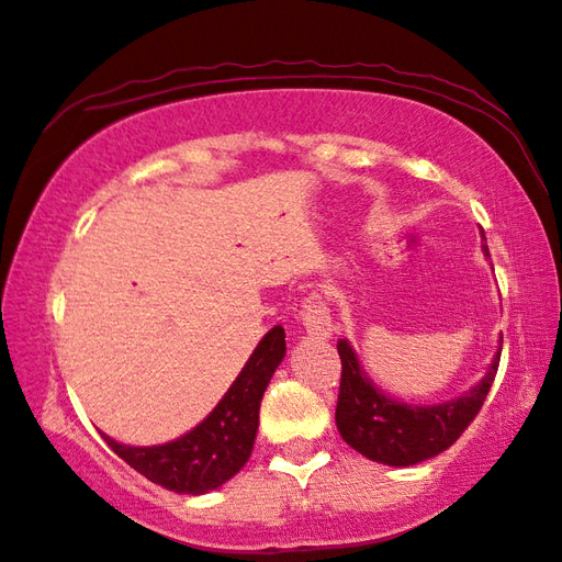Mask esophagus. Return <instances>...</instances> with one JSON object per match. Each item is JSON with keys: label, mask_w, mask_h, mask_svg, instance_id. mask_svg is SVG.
<instances>
[{"label": "esophagus", "mask_w": 562, "mask_h": 562, "mask_svg": "<svg viewBox=\"0 0 562 562\" xmlns=\"http://www.w3.org/2000/svg\"><path fill=\"white\" fill-rule=\"evenodd\" d=\"M302 321H304V328L312 338H330L333 333V321H330V308L326 304V300L321 294H312L306 296L302 302Z\"/></svg>", "instance_id": "1"}]
</instances>
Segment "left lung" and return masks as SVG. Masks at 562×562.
<instances>
[{
    "mask_svg": "<svg viewBox=\"0 0 562 562\" xmlns=\"http://www.w3.org/2000/svg\"><path fill=\"white\" fill-rule=\"evenodd\" d=\"M487 254V246H485ZM499 352L479 386L439 405H408L381 393L362 372L348 340H338L342 362L336 425L340 437L362 457L386 465H413L449 449L483 408L491 391Z\"/></svg>",
    "mask_w": 562,
    "mask_h": 562,
    "instance_id": "obj_1",
    "label": "left lung"
}]
</instances>
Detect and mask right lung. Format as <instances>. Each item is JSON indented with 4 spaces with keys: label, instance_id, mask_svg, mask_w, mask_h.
<instances>
[{
    "label": "right lung",
    "instance_id": "right-lung-1",
    "mask_svg": "<svg viewBox=\"0 0 562 562\" xmlns=\"http://www.w3.org/2000/svg\"><path fill=\"white\" fill-rule=\"evenodd\" d=\"M284 350V328H270L217 408L169 445L127 447L103 435L105 445L147 481L166 491L186 495L214 491L241 471L254 451L262 393L282 362Z\"/></svg>",
    "mask_w": 562,
    "mask_h": 562
}]
</instances>
